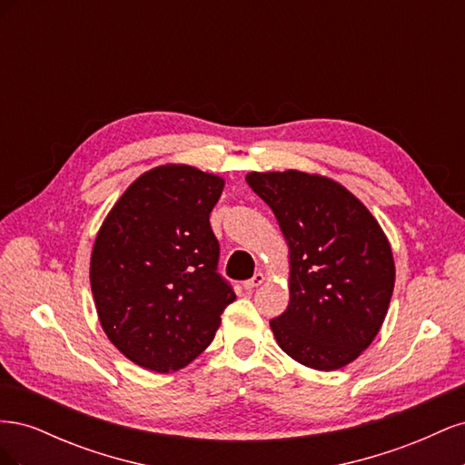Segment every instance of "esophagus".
I'll list each match as a JSON object with an SVG mask.
<instances>
[{
  "label": "esophagus",
  "instance_id": "obj_1",
  "mask_svg": "<svg viewBox=\"0 0 465 465\" xmlns=\"http://www.w3.org/2000/svg\"><path fill=\"white\" fill-rule=\"evenodd\" d=\"M263 281H265V275H263V273H256L254 277L246 281V283H244V289H246V291H254L256 287H260V285L263 283Z\"/></svg>",
  "mask_w": 465,
  "mask_h": 465
}]
</instances>
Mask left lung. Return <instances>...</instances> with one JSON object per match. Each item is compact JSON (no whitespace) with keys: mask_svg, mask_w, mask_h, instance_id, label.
Returning a JSON list of instances; mask_svg holds the SVG:
<instances>
[{"mask_svg":"<svg viewBox=\"0 0 465 465\" xmlns=\"http://www.w3.org/2000/svg\"><path fill=\"white\" fill-rule=\"evenodd\" d=\"M289 246V306L270 322L279 347L314 371L353 362L382 328L396 283L388 236L357 195L302 171L248 173Z\"/></svg>","mask_w":465,"mask_h":465,"instance_id":"8db88e82","label":"left lung"}]
</instances>
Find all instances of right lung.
<instances>
[{"instance_id":"right-lung-1","label":"right lung","mask_w":465,"mask_h":465,"mask_svg":"<svg viewBox=\"0 0 465 465\" xmlns=\"http://www.w3.org/2000/svg\"><path fill=\"white\" fill-rule=\"evenodd\" d=\"M224 178L166 163L135 178L108 211L91 252L98 322L137 367L184 369L213 341L236 297L217 273L209 213Z\"/></svg>"}]
</instances>
